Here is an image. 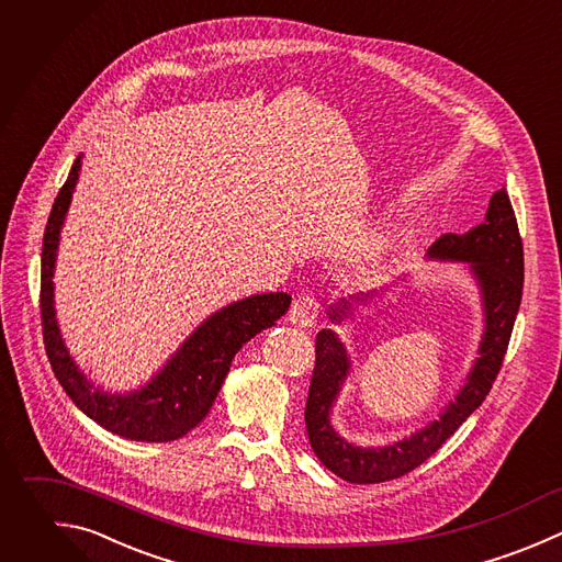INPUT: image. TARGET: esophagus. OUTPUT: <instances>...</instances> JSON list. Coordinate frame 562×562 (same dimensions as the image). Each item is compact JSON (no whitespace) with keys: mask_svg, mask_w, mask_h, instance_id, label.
<instances>
[{"mask_svg":"<svg viewBox=\"0 0 562 562\" xmlns=\"http://www.w3.org/2000/svg\"><path fill=\"white\" fill-rule=\"evenodd\" d=\"M318 316V301L314 294L303 292L290 305V321L299 327H312Z\"/></svg>","mask_w":562,"mask_h":562,"instance_id":"34e87169","label":"esophagus"}]
</instances>
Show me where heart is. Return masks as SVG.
Wrapping results in <instances>:
<instances>
[{
    "label": "heart",
    "mask_w": 562,
    "mask_h": 562,
    "mask_svg": "<svg viewBox=\"0 0 562 562\" xmlns=\"http://www.w3.org/2000/svg\"><path fill=\"white\" fill-rule=\"evenodd\" d=\"M384 255H386V246H384V244H382V246H375V248H371V250L367 252L364 263H367L369 268H378V266L384 261Z\"/></svg>",
    "instance_id": "1"
}]
</instances>
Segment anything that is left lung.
I'll use <instances>...</instances> for the list:
<instances>
[{"instance_id": "left-lung-1", "label": "left lung", "mask_w": 562, "mask_h": 562, "mask_svg": "<svg viewBox=\"0 0 562 562\" xmlns=\"http://www.w3.org/2000/svg\"><path fill=\"white\" fill-rule=\"evenodd\" d=\"M430 255L468 261L479 279L485 305L481 358L457 400L443 411L441 419L393 446L356 448L329 426V406L340 391L349 362L338 338L329 329L318 331L314 349L316 360L305 404V428L316 457L345 481L382 483L400 479L422 465L481 406L501 371L522 296V239L507 193L501 189L492 195L483 224L465 235H441ZM342 307L347 310V305ZM338 316L340 314L334 310L331 318Z\"/></svg>"}]
</instances>
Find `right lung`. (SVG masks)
I'll return each mask as SVG.
<instances>
[{
    "instance_id": "obj_1",
    "label": "right lung",
    "mask_w": 562,
    "mask_h": 562,
    "mask_svg": "<svg viewBox=\"0 0 562 562\" xmlns=\"http://www.w3.org/2000/svg\"><path fill=\"white\" fill-rule=\"evenodd\" d=\"M79 169L81 158L75 160L70 176L53 204L44 233L40 307L46 356L59 384L66 389L72 402L103 428L134 441L160 443L180 439L211 411L241 345L261 329L272 327L277 318L288 312L292 296L283 292L257 294L220 310L198 327V331L171 358L162 373H158L154 382L138 393L112 397L108 393L92 391L64 347L53 307L55 250Z\"/></svg>"
}]
</instances>
